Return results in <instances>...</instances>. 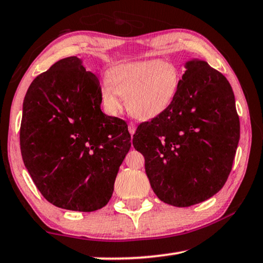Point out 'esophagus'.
Listing matches in <instances>:
<instances>
[{"label": "esophagus", "mask_w": 263, "mask_h": 263, "mask_svg": "<svg viewBox=\"0 0 263 263\" xmlns=\"http://www.w3.org/2000/svg\"><path fill=\"white\" fill-rule=\"evenodd\" d=\"M128 132H130L131 135H135V132H136V124L135 123H128Z\"/></svg>", "instance_id": "obj_1"}]
</instances>
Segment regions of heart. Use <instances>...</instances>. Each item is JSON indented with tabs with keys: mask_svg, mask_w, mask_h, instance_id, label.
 Instances as JSON below:
<instances>
[{
	"mask_svg": "<svg viewBox=\"0 0 263 263\" xmlns=\"http://www.w3.org/2000/svg\"><path fill=\"white\" fill-rule=\"evenodd\" d=\"M180 86V72L172 62L149 59L122 64L110 68L100 89L106 112L122 110L125 97L128 112L138 119H152L161 115L174 101Z\"/></svg>",
	"mask_w": 263,
	"mask_h": 263,
	"instance_id": "1",
	"label": "heart"
}]
</instances>
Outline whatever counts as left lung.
Returning a JSON list of instances; mask_svg holds the SVG:
<instances>
[{
    "label": "left lung",
    "mask_w": 263,
    "mask_h": 263,
    "mask_svg": "<svg viewBox=\"0 0 263 263\" xmlns=\"http://www.w3.org/2000/svg\"><path fill=\"white\" fill-rule=\"evenodd\" d=\"M184 67L172 104L141 123L132 140L155 195L179 208L206 201L224 186L240 138L228 79L203 60Z\"/></svg>",
    "instance_id": "8db88e82"
}]
</instances>
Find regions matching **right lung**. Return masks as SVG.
I'll return each mask as SVG.
<instances>
[{"label":"right lung","mask_w":263,"mask_h":263,"mask_svg":"<svg viewBox=\"0 0 263 263\" xmlns=\"http://www.w3.org/2000/svg\"><path fill=\"white\" fill-rule=\"evenodd\" d=\"M100 89L82 60L68 57L38 75L24 97L22 158L38 190L58 208L105 206L131 147L126 123L102 112Z\"/></svg>","instance_id":"1"}]
</instances>
